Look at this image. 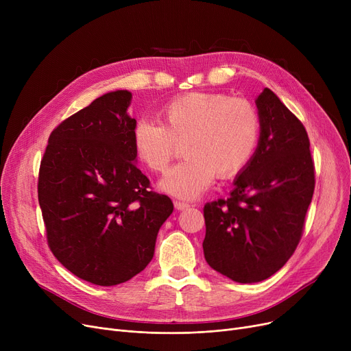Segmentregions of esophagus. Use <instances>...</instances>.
I'll return each mask as SVG.
<instances>
[{
    "mask_svg": "<svg viewBox=\"0 0 351 351\" xmlns=\"http://www.w3.org/2000/svg\"><path fill=\"white\" fill-rule=\"evenodd\" d=\"M175 208H176L178 210H185V209L191 208V205H189V204H185V202H180V200H176V202H175Z\"/></svg>",
    "mask_w": 351,
    "mask_h": 351,
    "instance_id": "1",
    "label": "esophagus"
}]
</instances>
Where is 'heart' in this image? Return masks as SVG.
Returning a JSON list of instances; mask_svg holds the SVG:
<instances>
[{
    "label": "heart",
    "instance_id": "1",
    "mask_svg": "<svg viewBox=\"0 0 351 351\" xmlns=\"http://www.w3.org/2000/svg\"><path fill=\"white\" fill-rule=\"evenodd\" d=\"M160 123L136 122L132 131L138 159L154 172H165L183 145L185 162L159 182V188L180 199H196L215 180L241 173L261 139V117L245 99L192 92L171 99L159 110Z\"/></svg>",
    "mask_w": 351,
    "mask_h": 351
}]
</instances>
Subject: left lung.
I'll return each mask as SVG.
<instances>
[{"label": "left lung", "mask_w": 351, "mask_h": 351, "mask_svg": "<svg viewBox=\"0 0 351 351\" xmlns=\"http://www.w3.org/2000/svg\"><path fill=\"white\" fill-rule=\"evenodd\" d=\"M261 139L228 199L206 204L208 265L237 283L262 282L296 250L315 192L303 123L269 88L256 98Z\"/></svg>", "instance_id": "left-lung-1"}]
</instances>
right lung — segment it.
Here are the masks:
<instances>
[{
	"label": "right lung",
	"mask_w": 351,
	"mask_h": 351,
	"mask_svg": "<svg viewBox=\"0 0 351 351\" xmlns=\"http://www.w3.org/2000/svg\"><path fill=\"white\" fill-rule=\"evenodd\" d=\"M112 90L53 129L40 166L38 200L48 245L71 273L115 286L152 261L156 236L173 212L136 168L128 108Z\"/></svg>",
	"instance_id": "right-lung-1"
}]
</instances>
